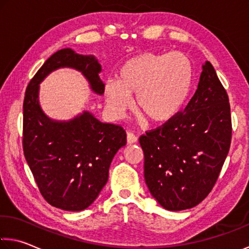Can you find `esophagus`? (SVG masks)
<instances>
[{"label": "esophagus", "instance_id": "34e87169", "mask_svg": "<svg viewBox=\"0 0 249 249\" xmlns=\"http://www.w3.org/2000/svg\"><path fill=\"white\" fill-rule=\"evenodd\" d=\"M136 142H137V136L134 133L128 132L127 133V143L134 144V143H136Z\"/></svg>", "mask_w": 249, "mask_h": 249}]
</instances>
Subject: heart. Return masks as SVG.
I'll list each match as a JSON object with an SVG mask.
<instances>
[{
  "mask_svg": "<svg viewBox=\"0 0 249 249\" xmlns=\"http://www.w3.org/2000/svg\"><path fill=\"white\" fill-rule=\"evenodd\" d=\"M194 84V65L180 52H145L126 61L116 80L106 82L108 109L120 117L134 105L151 123H164L185 107Z\"/></svg>",
  "mask_w": 249,
  "mask_h": 249,
  "instance_id": "obj_1",
  "label": "heart"
}]
</instances>
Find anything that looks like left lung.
<instances>
[{
    "label": "left lung",
    "instance_id": "1",
    "mask_svg": "<svg viewBox=\"0 0 249 249\" xmlns=\"http://www.w3.org/2000/svg\"><path fill=\"white\" fill-rule=\"evenodd\" d=\"M231 105L210 62L183 112L140 137L146 185L168 211L188 210L212 192L230 152Z\"/></svg>",
    "mask_w": 249,
    "mask_h": 249
}]
</instances>
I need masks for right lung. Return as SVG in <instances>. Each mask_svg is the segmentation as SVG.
<instances>
[{
	"instance_id": "right-lung-1",
	"label": "right lung",
	"mask_w": 249,
	"mask_h": 249,
	"mask_svg": "<svg viewBox=\"0 0 249 249\" xmlns=\"http://www.w3.org/2000/svg\"><path fill=\"white\" fill-rule=\"evenodd\" d=\"M60 68L81 71L90 88L103 94L101 65L93 56L63 49L47 58L25 90L23 102V152L47 203L64 211L88 208L108 179L112 160L126 145L121 125L102 123L84 112L69 122H54L38 104V84Z\"/></svg>"
}]
</instances>
